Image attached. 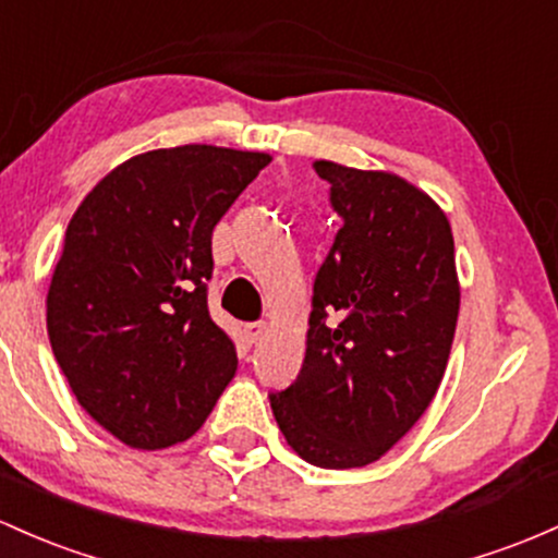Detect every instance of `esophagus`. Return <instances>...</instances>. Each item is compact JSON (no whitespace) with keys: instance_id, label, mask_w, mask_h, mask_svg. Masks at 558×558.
Returning a JSON list of instances; mask_svg holds the SVG:
<instances>
[{"instance_id":"esophagus-1","label":"esophagus","mask_w":558,"mask_h":558,"mask_svg":"<svg viewBox=\"0 0 558 558\" xmlns=\"http://www.w3.org/2000/svg\"><path fill=\"white\" fill-rule=\"evenodd\" d=\"M265 330H267V323H246V326H243V333H246V341L248 344H256V341L262 339V336H265Z\"/></svg>"}]
</instances>
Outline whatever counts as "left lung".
Listing matches in <instances>:
<instances>
[{
  "label": "left lung",
  "instance_id": "left-lung-1",
  "mask_svg": "<svg viewBox=\"0 0 558 558\" xmlns=\"http://www.w3.org/2000/svg\"><path fill=\"white\" fill-rule=\"evenodd\" d=\"M339 214L315 275L307 354L269 408L304 461L357 469L400 442L437 395L456 336V246L439 206L387 171L317 161Z\"/></svg>",
  "mask_w": 558,
  "mask_h": 558
}]
</instances>
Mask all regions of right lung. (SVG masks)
Masks as SVG:
<instances>
[{
    "instance_id": "right-lung-1",
    "label": "right lung",
    "mask_w": 558,
    "mask_h": 558,
    "mask_svg": "<svg viewBox=\"0 0 558 558\" xmlns=\"http://www.w3.org/2000/svg\"><path fill=\"white\" fill-rule=\"evenodd\" d=\"M267 163L214 145L150 150L73 214L47 333L78 405L130 448L185 442L235 376V344L206 299L211 232Z\"/></svg>"
}]
</instances>
